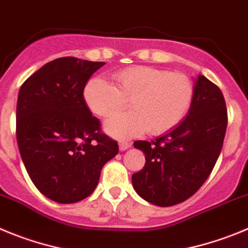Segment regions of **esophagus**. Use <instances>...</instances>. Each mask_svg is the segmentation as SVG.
<instances>
[{
	"label": "esophagus",
	"mask_w": 248,
	"mask_h": 248,
	"mask_svg": "<svg viewBox=\"0 0 248 248\" xmlns=\"http://www.w3.org/2000/svg\"><path fill=\"white\" fill-rule=\"evenodd\" d=\"M131 142H128V140H120V143H119V146H120V149H121V151H126V149H128L129 147H131Z\"/></svg>",
	"instance_id": "esophagus-1"
}]
</instances>
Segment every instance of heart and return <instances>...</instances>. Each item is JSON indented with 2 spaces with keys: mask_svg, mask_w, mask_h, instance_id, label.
<instances>
[{
  "mask_svg": "<svg viewBox=\"0 0 248 248\" xmlns=\"http://www.w3.org/2000/svg\"><path fill=\"white\" fill-rule=\"evenodd\" d=\"M113 82L100 78L90 80L84 89L88 108L102 119L126 108L131 112L106 122V131L116 138H128L147 129L162 135L180 124L194 97V86L186 75L152 66H129L116 71Z\"/></svg>",
  "mask_w": 248,
  "mask_h": 248,
  "instance_id": "1",
  "label": "heart"
}]
</instances>
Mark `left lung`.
I'll return each instance as SVG.
<instances>
[{"mask_svg":"<svg viewBox=\"0 0 248 248\" xmlns=\"http://www.w3.org/2000/svg\"><path fill=\"white\" fill-rule=\"evenodd\" d=\"M226 127L221 90L200 75L188 117L155 140L133 143L146 157L143 169L132 175L138 195L158 206L177 205L193 196L215 167Z\"/></svg>","mask_w":248,"mask_h":248,"instance_id":"1","label":"left lung"}]
</instances>
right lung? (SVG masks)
<instances>
[{
	"mask_svg": "<svg viewBox=\"0 0 248 248\" xmlns=\"http://www.w3.org/2000/svg\"><path fill=\"white\" fill-rule=\"evenodd\" d=\"M104 62L74 57L46 63L22 84L16 136L33 184L60 204L85 199L96 188L104 164L119 144L91 115L84 89Z\"/></svg>",
	"mask_w": 248,
	"mask_h": 248,
	"instance_id": "right-lung-1",
	"label": "right lung"
}]
</instances>
